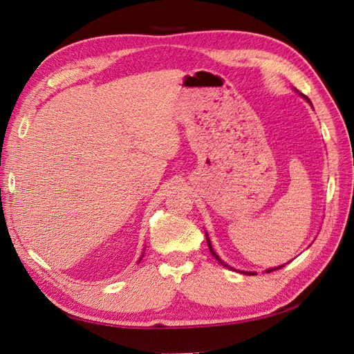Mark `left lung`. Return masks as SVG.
I'll use <instances>...</instances> for the list:
<instances>
[{
  "label": "left lung",
  "instance_id": "8db88e82",
  "mask_svg": "<svg viewBox=\"0 0 354 354\" xmlns=\"http://www.w3.org/2000/svg\"><path fill=\"white\" fill-rule=\"evenodd\" d=\"M294 91L298 94V95H301V97L310 104V106H312V108H313V104H312V102H310V99L307 97V95H304L303 93H299L297 88H294ZM205 236H207V243H208V248H209V252L212 254V257H214V259H216L221 266H224V267H227V269H230V270H233V272H239V273H242V274H251V276H254V274H257L255 272H243V270H236V269H233V267H230L229 264H226V263H224L221 259H220V257L217 255V252L216 251H214V248H212V245H211V241H209V238H208V233L205 232ZM285 264H282V266H279V267H272V269H267L266 270V273H270V272H273V270H277V269H281V267H283Z\"/></svg>",
  "mask_w": 354,
  "mask_h": 354
}]
</instances>
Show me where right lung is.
<instances>
[{"mask_svg":"<svg viewBox=\"0 0 354 354\" xmlns=\"http://www.w3.org/2000/svg\"><path fill=\"white\" fill-rule=\"evenodd\" d=\"M142 259H143V255H142V257H140V260H138V261H142Z\"/></svg>","mask_w":354,"mask_h":354,"instance_id":"obj_1","label":"right lung"}]
</instances>
